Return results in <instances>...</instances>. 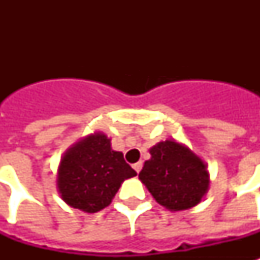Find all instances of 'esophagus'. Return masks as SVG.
<instances>
[{
    "label": "esophagus",
    "mask_w": 260,
    "mask_h": 260,
    "mask_svg": "<svg viewBox=\"0 0 260 260\" xmlns=\"http://www.w3.org/2000/svg\"><path fill=\"white\" fill-rule=\"evenodd\" d=\"M142 167H143V162H138V163H135L134 165V169L136 173H140V170H142Z\"/></svg>",
    "instance_id": "esophagus-1"
}]
</instances>
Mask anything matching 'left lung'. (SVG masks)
Instances as JSON below:
<instances>
[{
    "label": "left lung",
    "instance_id": "8db88e82",
    "mask_svg": "<svg viewBox=\"0 0 260 260\" xmlns=\"http://www.w3.org/2000/svg\"><path fill=\"white\" fill-rule=\"evenodd\" d=\"M139 179L166 209L186 210L200 204L209 189V173L200 156L181 143L166 140L150 150Z\"/></svg>",
    "mask_w": 260,
    "mask_h": 260
}]
</instances>
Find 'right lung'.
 I'll return each instance as SVG.
<instances>
[{"label": "right lung", "mask_w": 260, "mask_h": 260, "mask_svg": "<svg viewBox=\"0 0 260 260\" xmlns=\"http://www.w3.org/2000/svg\"><path fill=\"white\" fill-rule=\"evenodd\" d=\"M136 171L113 151L105 134L89 135L64 152L58 170V190L71 208L95 213L109 205L125 179Z\"/></svg>", "instance_id": "right-lung-1"}]
</instances>
